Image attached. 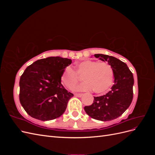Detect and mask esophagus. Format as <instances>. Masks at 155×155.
<instances>
[{"mask_svg":"<svg viewBox=\"0 0 155 155\" xmlns=\"http://www.w3.org/2000/svg\"><path fill=\"white\" fill-rule=\"evenodd\" d=\"M75 96H76V97H81L82 96H83V94H80V93H79V94H75Z\"/></svg>","mask_w":155,"mask_h":155,"instance_id":"obj_1","label":"esophagus"}]
</instances>
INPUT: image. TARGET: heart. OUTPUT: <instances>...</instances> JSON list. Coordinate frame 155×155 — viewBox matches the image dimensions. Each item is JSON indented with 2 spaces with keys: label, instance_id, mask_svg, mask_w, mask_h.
Segmentation results:
<instances>
[{
  "label": "heart",
  "instance_id": "heart-1",
  "mask_svg": "<svg viewBox=\"0 0 155 155\" xmlns=\"http://www.w3.org/2000/svg\"><path fill=\"white\" fill-rule=\"evenodd\" d=\"M83 76V82L76 90L87 91L92 90L97 94L107 92L113 81V70L106 62H97L86 60L79 63L76 72L70 67L64 70L61 78V83L69 90H72Z\"/></svg>",
  "mask_w": 155,
  "mask_h": 155
}]
</instances>
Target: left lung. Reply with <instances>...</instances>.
I'll return each instance as SVG.
<instances>
[{
	"mask_svg": "<svg viewBox=\"0 0 155 155\" xmlns=\"http://www.w3.org/2000/svg\"><path fill=\"white\" fill-rule=\"evenodd\" d=\"M96 58L106 61L114 76V84L105 95L94 97L91 105L84 107L92 118L100 121H110L118 118L128 109L133 98L134 78L127 65L112 56L95 54Z\"/></svg>",
	"mask_w": 155,
	"mask_h": 155,
	"instance_id": "left-lung-1",
	"label": "left lung"
}]
</instances>
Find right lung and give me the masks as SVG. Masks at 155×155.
<instances>
[{
	"instance_id": "right-lung-1",
	"label": "right lung",
	"mask_w": 155,
	"mask_h": 155,
	"mask_svg": "<svg viewBox=\"0 0 155 155\" xmlns=\"http://www.w3.org/2000/svg\"><path fill=\"white\" fill-rule=\"evenodd\" d=\"M72 60L50 57L36 61L21 75L19 100L32 118L48 121L61 116L74 96L61 84V75Z\"/></svg>"
}]
</instances>
